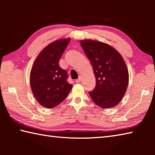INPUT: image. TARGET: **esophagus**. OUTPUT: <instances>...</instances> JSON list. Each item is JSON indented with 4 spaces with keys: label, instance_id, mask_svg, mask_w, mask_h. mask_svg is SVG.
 I'll list each match as a JSON object with an SVG mask.
<instances>
[{
    "label": "esophagus",
    "instance_id": "esophagus-1",
    "mask_svg": "<svg viewBox=\"0 0 155 155\" xmlns=\"http://www.w3.org/2000/svg\"><path fill=\"white\" fill-rule=\"evenodd\" d=\"M81 80H82V78H81V77H78V79H77V80H76L75 81H76V83H81Z\"/></svg>",
    "mask_w": 155,
    "mask_h": 155
}]
</instances>
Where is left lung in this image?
I'll return each instance as SVG.
<instances>
[{"label": "left lung", "instance_id": "8db88e82", "mask_svg": "<svg viewBox=\"0 0 155 155\" xmlns=\"http://www.w3.org/2000/svg\"><path fill=\"white\" fill-rule=\"evenodd\" d=\"M81 45L96 77V87L89 92L91 100L103 109L116 106L124 96L128 84V72L121 54L101 41L81 40Z\"/></svg>", "mask_w": 155, "mask_h": 155}]
</instances>
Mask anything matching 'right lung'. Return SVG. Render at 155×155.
I'll return each instance as SVG.
<instances>
[{
  "instance_id": "obj_1",
  "label": "right lung",
  "mask_w": 155,
  "mask_h": 155,
  "mask_svg": "<svg viewBox=\"0 0 155 155\" xmlns=\"http://www.w3.org/2000/svg\"><path fill=\"white\" fill-rule=\"evenodd\" d=\"M70 39L49 44L38 54L30 74L33 95L41 106L53 108L64 101L72 88L68 83L67 72L59 67V59Z\"/></svg>"
}]
</instances>
